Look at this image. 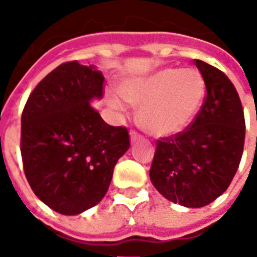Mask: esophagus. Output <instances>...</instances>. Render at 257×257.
I'll use <instances>...</instances> for the list:
<instances>
[{
  "label": "esophagus",
  "mask_w": 257,
  "mask_h": 257,
  "mask_svg": "<svg viewBox=\"0 0 257 257\" xmlns=\"http://www.w3.org/2000/svg\"><path fill=\"white\" fill-rule=\"evenodd\" d=\"M142 139V135L139 132H136V131H131V140L132 142H136V140Z\"/></svg>",
  "instance_id": "34e87169"
}]
</instances>
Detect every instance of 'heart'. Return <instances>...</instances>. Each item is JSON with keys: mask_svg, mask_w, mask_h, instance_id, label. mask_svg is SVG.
I'll use <instances>...</instances> for the list:
<instances>
[{"mask_svg": "<svg viewBox=\"0 0 257 257\" xmlns=\"http://www.w3.org/2000/svg\"><path fill=\"white\" fill-rule=\"evenodd\" d=\"M118 92L128 104L139 107L138 121L146 132L165 138L193 122L202 106L206 85L195 68H164L147 77L123 81ZM107 101L115 110L122 108L115 96H108Z\"/></svg>", "mask_w": 257, "mask_h": 257, "instance_id": "1", "label": "heart"}]
</instances>
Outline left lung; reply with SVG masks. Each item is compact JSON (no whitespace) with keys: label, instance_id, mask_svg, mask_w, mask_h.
<instances>
[{"label":"left lung","instance_id":"1","mask_svg":"<svg viewBox=\"0 0 257 257\" xmlns=\"http://www.w3.org/2000/svg\"><path fill=\"white\" fill-rule=\"evenodd\" d=\"M206 85L204 103L187 128L157 140L151 183L175 204L201 208L220 197L237 172L245 117L235 86L219 68L195 59Z\"/></svg>","mask_w":257,"mask_h":257}]
</instances>
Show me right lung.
Returning <instances> with one entry per match:
<instances>
[{"label":"right lung","mask_w":257,"mask_h":257,"mask_svg":"<svg viewBox=\"0 0 257 257\" xmlns=\"http://www.w3.org/2000/svg\"><path fill=\"white\" fill-rule=\"evenodd\" d=\"M104 77L66 62L42 78L22 112L23 169L38 198L62 215H78L106 195L117 161L131 146L128 129L92 108Z\"/></svg>","instance_id":"1"}]
</instances>
